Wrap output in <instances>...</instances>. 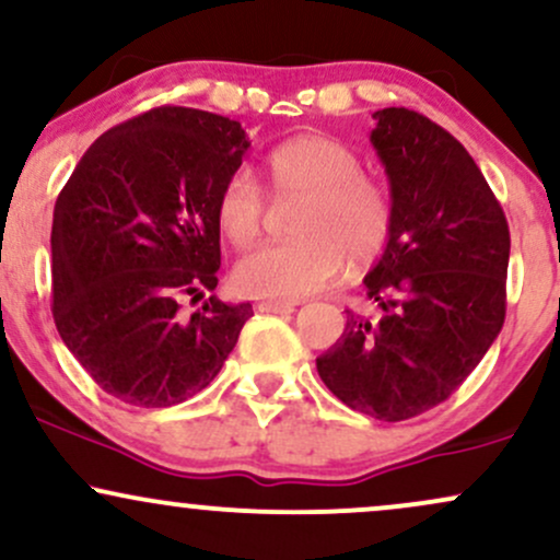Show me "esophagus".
Returning <instances> with one entry per match:
<instances>
[{
    "mask_svg": "<svg viewBox=\"0 0 560 560\" xmlns=\"http://www.w3.org/2000/svg\"><path fill=\"white\" fill-rule=\"evenodd\" d=\"M260 313H294V302H279V300H262L258 302Z\"/></svg>",
    "mask_w": 560,
    "mask_h": 560,
    "instance_id": "obj_1",
    "label": "esophagus"
}]
</instances>
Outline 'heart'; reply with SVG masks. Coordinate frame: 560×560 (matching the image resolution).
<instances>
[{
    "instance_id": "obj_1",
    "label": "heart",
    "mask_w": 560,
    "mask_h": 560,
    "mask_svg": "<svg viewBox=\"0 0 560 560\" xmlns=\"http://www.w3.org/2000/svg\"><path fill=\"white\" fill-rule=\"evenodd\" d=\"M279 202H302L292 215L294 240L258 249L236 262L231 284L244 298L294 302L320 292L345 271L387 253L395 234V199L363 160L331 137H294L266 158ZM266 199L247 171H231L218 186L215 223L234 247L260 240Z\"/></svg>"
}]
</instances>
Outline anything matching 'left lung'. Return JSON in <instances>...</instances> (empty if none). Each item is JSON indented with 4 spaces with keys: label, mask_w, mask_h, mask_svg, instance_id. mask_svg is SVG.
<instances>
[{
    "label": "left lung",
    "mask_w": 560,
    "mask_h": 560,
    "mask_svg": "<svg viewBox=\"0 0 560 560\" xmlns=\"http://www.w3.org/2000/svg\"><path fill=\"white\" fill-rule=\"evenodd\" d=\"M374 120L371 144L395 199V234L363 279L382 316L347 313L316 369L347 408L405 421L445 402L498 339L511 234L479 165L445 128L405 107Z\"/></svg>",
    "instance_id": "8db88e82"
}]
</instances>
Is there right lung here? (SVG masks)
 I'll return each instance as SVG.
<instances>
[{"label": "right lung", "instance_id": "1", "mask_svg": "<svg viewBox=\"0 0 560 560\" xmlns=\"http://www.w3.org/2000/svg\"><path fill=\"white\" fill-rule=\"evenodd\" d=\"M249 141L236 120L155 107L102 133L55 202L52 316L107 395L168 408L197 395L234 350L249 302L182 300L218 287V186Z\"/></svg>", "mask_w": 560, "mask_h": 560}]
</instances>
